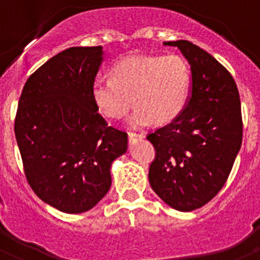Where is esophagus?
<instances>
[{
    "instance_id": "esophagus-1",
    "label": "esophagus",
    "mask_w": 260,
    "mask_h": 260,
    "mask_svg": "<svg viewBox=\"0 0 260 260\" xmlns=\"http://www.w3.org/2000/svg\"><path fill=\"white\" fill-rule=\"evenodd\" d=\"M144 135L143 134H139V133H128V142L130 143H134L135 141H139L142 139Z\"/></svg>"
}]
</instances>
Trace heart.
<instances>
[{
  "label": "heart",
  "instance_id": "b5f03b06",
  "mask_svg": "<svg viewBox=\"0 0 260 260\" xmlns=\"http://www.w3.org/2000/svg\"><path fill=\"white\" fill-rule=\"evenodd\" d=\"M191 88V70L183 57L135 56L110 68V79L96 78L91 95L103 116L118 119L132 108L130 125L138 127L153 119L169 123L183 112Z\"/></svg>",
  "mask_w": 260,
  "mask_h": 260
}]
</instances>
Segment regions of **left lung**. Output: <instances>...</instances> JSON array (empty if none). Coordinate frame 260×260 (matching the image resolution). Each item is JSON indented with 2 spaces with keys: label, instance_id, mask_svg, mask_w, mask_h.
I'll return each instance as SVG.
<instances>
[{
  "label": "left lung",
  "instance_id": "obj_1",
  "mask_svg": "<svg viewBox=\"0 0 260 260\" xmlns=\"http://www.w3.org/2000/svg\"><path fill=\"white\" fill-rule=\"evenodd\" d=\"M177 47L191 69L187 105L171 123L147 135L156 151L148 180L153 191L182 212L221 190L242 143L240 93L233 77L210 53L187 40Z\"/></svg>",
  "mask_w": 260,
  "mask_h": 260
}]
</instances>
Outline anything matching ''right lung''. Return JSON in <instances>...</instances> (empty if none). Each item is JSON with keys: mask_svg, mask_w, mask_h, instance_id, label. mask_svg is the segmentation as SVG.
<instances>
[{"mask_svg": "<svg viewBox=\"0 0 260 260\" xmlns=\"http://www.w3.org/2000/svg\"><path fill=\"white\" fill-rule=\"evenodd\" d=\"M103 47L58 53L27 79L14 132L29 186L66 213L95 207L110 189V167L127 150V134L108 126L91 86Z\"/></svg>", "mask_w": 260, "mask_h": 260, "instance_id": "right-lung-1", "label": "right lung"}]
</instances>
